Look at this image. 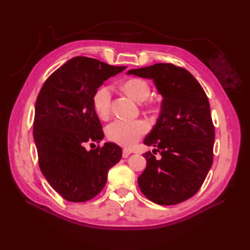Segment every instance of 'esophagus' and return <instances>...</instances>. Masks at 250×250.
I'll return each mask as SVG.
<instances>
[{
    "instance_id": "esophagus-1",
    "label": "esophagus",
    "mask_w": 250,
    "mask_h": 250,
    "mask_svg": "<svg viewBox=\"0 0 250 250\" xmlns=\"http://www.w3.org/2000/svg\"><path fill=\"white\" fill-rule=\"evenodd\" d=\"M130 155H131V151L128 149H124V151H122V157L124 158H128Z\"/></svg>"
}]
</instances>
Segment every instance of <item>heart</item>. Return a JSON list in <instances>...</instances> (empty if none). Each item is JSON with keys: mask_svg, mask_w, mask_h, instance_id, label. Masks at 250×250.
I'll return each instance as SVG.
<instances>
[{"mask_svg": "<svg viewBox=\"0 0 250 250\" xmlns=\"http://www.w3.org/2000/svg\"><path fill=\"white\" fill-rule=\"evenodd\" d=\"M124 91L139 103L144 102L150 94V87L145 81L132 78L122 84ZM93 108L101 119L107 118L110 113L111 89L108 86L100 87L93 95ZM148 125L142 120H115L107 126L106 134L114 143L124 147L134 146L141 137L146 134Z\"/></svg>", "mask_w": 250, "mask_h": 250, "instance_id": "obj_1", "label": "heart"}]
</instances>
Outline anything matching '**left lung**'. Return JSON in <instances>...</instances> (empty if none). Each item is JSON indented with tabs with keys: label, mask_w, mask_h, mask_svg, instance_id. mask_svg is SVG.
<instances>
[{
	"label": "left lung",
	"mask_w": 250,
	"mask_h": 250,
	"mask_svg": "<svg viewBox=\"0 0 250 250\" xmlns=\"http://www.w3.org/2000/svg\"><path fill=\"white\" fill-rule=\"evenodd\" d=\"M126 74L152 79L163 98L159 118L144 140L160 151L161 159L150 151L143 155L147 164L137 179L139 187L153 203H182L198 192L213 164L215 129L208 99L187 70L171 63Z\"/></svg>",
	"instance_id": "left-lung-1"
}]
</instances>
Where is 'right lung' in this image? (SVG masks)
I'll return each mask as SVG.
<instances>
[{
  "label": "right lung",
  "mask_w": 250,
  "mask_h": 250,
  "mask_svg": "<svg viewBox=\"0 0 250 250\" xmlns=\"http://www.w3.org/2000/svg\"><path fill=\"white\" fill-rule=\"evenodd\" d=\"M125 66L75 57L47 78L35 104L33 137L39 164L47 182L63 199L86 202L101 192L122 149L114 143L87 150L88 142L103 140L93 108L100 86Z\"/></svg>",
  "instance_id": "add662e5"
}]
</instances>
